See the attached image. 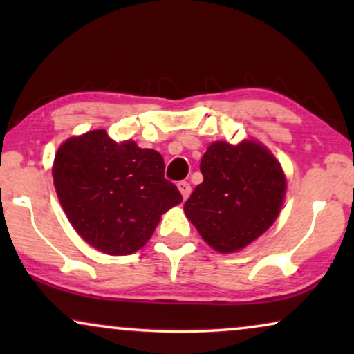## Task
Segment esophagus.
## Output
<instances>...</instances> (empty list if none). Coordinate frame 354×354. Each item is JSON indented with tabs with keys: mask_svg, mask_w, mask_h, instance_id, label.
<instances>
[{
	"mask_svg": "<svg viewBox=\"0 0 354 354\" xmlns=\"http://www.w3.org/2000/svg\"><path fill=\"white\" fill-rule=\"evenodd\" d=\"M177 187H178V192L182 193L183 200H187V198L190 196V193H192V185H190V183H188V182H178Z\"/></svg>",
	"mask_w": 354,
	"mask_h": 354,
	"instance_id": "esophagus-1",
	"label": "esophagus"
}]
</instances>
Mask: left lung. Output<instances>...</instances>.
<instances>
[{
    "instance_id": "1",
    "label": "left lung",
    "mask_w": 354,
    "mask_h": 354,
    "mask_svg": "<svg viewBox=\"0 0 354 354\" xmlns=\"http://www.w3.org/2000/svg\"><path fill=\"white\" fill-rule=\"evenodd\" d=\"M200 171L203 182L183 211L212 250L240 251L277 219L287 180L280 162L264 145L254 140L211 143Z\"/></svg>"
}]
</instances>
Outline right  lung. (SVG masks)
Segmentation results:
<instances>
[{"label":"right lung","mask_w":354,"mask_h":354,"mask_svg":"<svg viewBox=\"0 0 354 354\" xmlns=\"http://www.w3.org/2000/svg\"><path fill=\"white\" fill-rule=\"evenodd\" d=\"M53 180L67 219L106 254H132L151 239L164 212L182 201L164 178V159L132 140L118 143L90 130L61 145Z\"/></svg>","instance_id":"right-lung-1"}]
</instances>
